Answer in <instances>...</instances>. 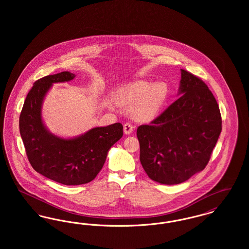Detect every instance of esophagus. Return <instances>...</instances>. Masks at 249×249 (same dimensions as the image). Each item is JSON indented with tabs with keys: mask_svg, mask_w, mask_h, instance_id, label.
Segmentation results:
<instances>
[{
	"mask_svg": "<svg viewBox=\"0 0 249 249\" xmlns=\"http://www.w3.org/2000/svg\"><path fill=\"white\" fill-rule=\"evenodd\" d=\"M123 128H124V132H125V134H130V133L132 132V130H133V126H132L130 123H126V124H124Z\"/></svg>",
	"mask_w": 249,
	"mask_h": 249,
	"instance_id": "34e87169",
	"label": "esophagus"
}]
</instances>
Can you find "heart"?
I'll list each match as a JSON object with an SVG mask.
<instances>
[{"mask_svg": "<svg viewBox=\"0 0 249 249\" xmlns=\"http://www.w3.org/2000/svg\"><path fill=\"white\" fill-rule=\"evenodd\" d=\"M168 87L165 83H150L139 81L119 90L120 103L126 106H134L133 118L142 122L151 121L158 116L165 103Z\"/></svg>", "mask_w": 249, "mask_h": 249, "instance_id": "heart-1", "label": "heart"}]
</instances>
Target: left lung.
Returning a JSON list of instances; mask_svg holds the SVG:
<instances>
[{
    "instance_id": "obj_1",
    "label": "left lung",
    "mask_w": 249,
    "mask_h": 249,
    "mask_svg": "<svg viewBox=\"0 0 249 249\" xmlns=\"http://www.w3.org/2000/svg\"><path fill=\"white\" fill-rule=\"evenodd\" d=\"M179 94L149 125L137 129L143 170L165 185L183 183L202 171L222 129L218 105L199 77L181 70Z\"/></svg>"
}]
</instances>
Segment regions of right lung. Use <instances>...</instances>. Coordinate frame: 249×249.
Wrapping results in <instances>:
<instances>
[{
  "label": "right lung",
  "instance_id": "add662e5",
  "mask_svg": "<svg viewBox=\"0 0 249 249\" xmlns=\"http://www.w3.org/2000/svg\"><path fill=\"white\" fill-rule=\"evenodd\" d=\"M70 71L47 75L34 84L24 102L19 131L28 160L37 173L66 186L92 181L106 162L111 146L123 135L121 123L97 127L64 139L52 134L42 119V104L54 83L71 81Z\"/></svg>",
  "mask_w": 249,
  "mask_h": 249
}]
</instances>
